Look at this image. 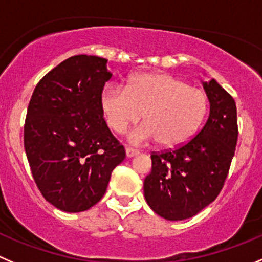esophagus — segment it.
Masks as SVG:
<instances>
[{
    "instance_id": "obj_1",
    "label": "esophagus",
    "mask_w": 262,
    "mask_h": 262,
    "mask_svg": "<svg viewBox=\"0 0 262 262\" xmlns=\"http://www.w3.org/2000/svg\"><path fill=\"white\" fill-rule=\"evenodd\" d=\"M138 154H139V150H136V149L126 148V156L128 157V158H131V157L134 156H138Z\"/></svg>"
}]
</instances>
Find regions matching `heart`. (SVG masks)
Masks as SVG:
<instances>
[{"mask_svg":"<svg viewBox=\"0 0 262 262\" xmlns=\"http://www.w3.org/2000/svg\"><path fill=\"white\" fill-rule=\"evenodd\" d=\"M207 105L203 90L167 73L136 74L129 78L127 90L108 84L100 95L101 112L114 133L124 134L144 114L146 123L129 134V141L158 140L163 148L188 143L198 131Z\"/></svg>","mask_w":262,"mask_h":262,"instance_id":"heart-1","label":"heart"}]
</instances>
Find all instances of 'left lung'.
<instances>
[{
    "instance_id": "1",
    "label": "left lung",
    "mask_w": 262,
    "mask_h": 262,
    "mask_svg": "<svg viewBox=\"0 0 262 262\" xmlns=\"http://www.w3.org/2000/svg\"><path fill=\"white\" fill-rule=\"evenodd\" d=\"M210 116L188 143L151 153V172L144 180L149 207L170 221L201 212L220 194L238 140L236 105L215 79L203 82Z\"/></svg>"
}]
</instances>
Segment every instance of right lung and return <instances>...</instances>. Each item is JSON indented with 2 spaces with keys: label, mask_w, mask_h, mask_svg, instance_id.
Wrapping results in <instances>:
<instances>
[{
  "label": "right lung",
  "mask_w": 262,
  "mask_h": 262,
  "mask_svg": "<svg viewBox=\"0 0 262 262\" xmlns=\"http://www.w3.org/2000/svg\"><path fill=\"white\" fill-rule=\"evenodd\" d=\"M108 60L76 55L42 77L33 91L24 149L34 183L64 212H82L106 191L112 171L126 158L100 108L112 73Z\"/></svg>",
  "instance_id": "obj_1"
}]
</instances>
